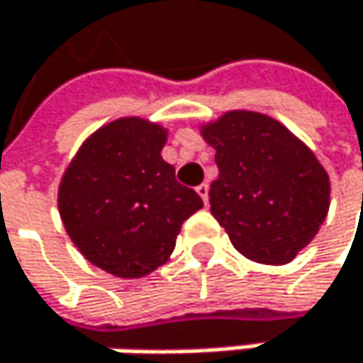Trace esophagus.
<instances>
[{"mask_svg": "<svg viewBox=\"0 0 363 363\" xmlns=\"http://www.w3.org/2000/svg\"><path fill=\"white\" fill-rule=\"evenodd\" d=\"M196 191H198V196L202 198V202H204V204H208V185H206V183H202V185H198V187H196Z\"/></svg>", "mask_w": 363, "mask_h": 363, "instance_id": "esophagus-1", "label": "esophagus"}]
</instances>
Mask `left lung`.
I'll return each mask as SVG.
<instances>
[{"mask_svg": "<svg viewBox=\"0 0 363 363\" xmlns=\"http://www.w3.org/2000/svg\"><path fill=\"white\" fill-rule=\"evenodd\" d=\"M216 150L211 213L246 259L283 266L323 226L331 180L313 152L281 121L255 111H228L200 123Z\"/></svg>", "mask_w": 363, "mask_h": 363, "instance_id": "1", "label": "left lung"}]
</instances>
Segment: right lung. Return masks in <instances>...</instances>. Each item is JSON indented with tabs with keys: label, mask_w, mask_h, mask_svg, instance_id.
Instances as JSON below:
<instances>
[{
	"label": "right lung",
	"mask_w": 363,
	"mask_h": 363,
	"mask_svg": "<svg viewBox=\"0 0 363 363\" xmlns=\"http://www.w3.org/2000/svg\"><path fill=\"white\" fill-rule=\"evenodd\" d=\"M167 128L119 117L84 139L58 185V213L86 261L119 279H141L172 257L200 196L176 180L161 150Z\"/></svg>",
	"instance_id": "1"
}]
</instances>
